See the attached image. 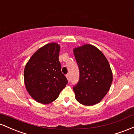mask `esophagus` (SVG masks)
<instances>
[{
	"mask_svg": "<svg viewBox=\"0 0 134 134\" xmlns=\"http://www.w3.org/2000/svg\"><path fill=\"white\" fill-rule=\"evenodd\" d=\"M66 77H67V80H68V81L69 82V81H70V76H69V74L66 75Z\"/></svg>",
	"mask_w": 134,
	"mask_h": 134,
	"instance_id": "obj_1",
	"label": "esophagus"
}]
</instances>
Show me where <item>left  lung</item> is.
Returning a JSON list of instances; mask_svg holds the SVG:
<instances>
[{
    "mask_svg": "<svg viewBox=\"0 0 134 134\" xmlns=\"http://www.w3.org/2000/svg\"><path fill=\"white\" fill-rule=\"evenodd\" d=\"M79 69V80L73 87L78 102L93 106L102 100L113 81L108 61L99 49L86 44L73 50Z\"/></svg>",
    "mask_w": 134,
    "mask_h": 134,
    "instance_id": "1",
    "label": "left lung"
}]
</instances>
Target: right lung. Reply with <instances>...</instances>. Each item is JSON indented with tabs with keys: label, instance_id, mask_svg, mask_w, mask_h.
<instances>
[{
	"label": "right lung",
	"instance_id": "1",
	"mask_svg": "<svg viewBox=\"0 0 134 134\" xmlns=\"http://www.w3.org/2000/svg\"><path fill=\"white\" fill-rule=\"evenodd\" d=\"M59 52L58 43L45 44L32 55L25 66L26 88L30 96L38 103L48 104L53 102L68 83L61 71Z\"/></svg>",
	"mask_w": 134,
	"mask_h": 134
}]
</instances>
